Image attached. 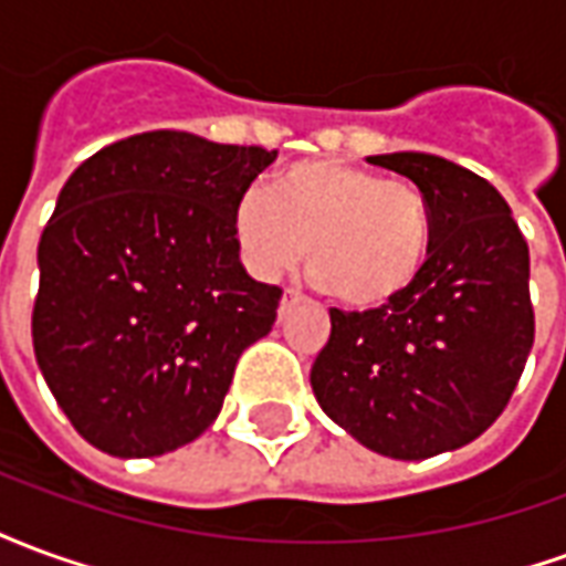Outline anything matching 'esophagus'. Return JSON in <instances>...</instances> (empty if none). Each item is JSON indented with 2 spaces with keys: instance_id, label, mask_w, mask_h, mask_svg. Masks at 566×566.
<instances>
[{
  "instance_id": "obj_1",
  "label": "esophagus",
  "mask_w": 566,
  "mask_h": 566,
  "mask_svg": "<svg viewBox=\"0 0 566 566\" xmlns=\"http://www.w3.org/2000/svg\"><path fill=\"white\" fill-rule=\"evenodd\" d=\"M294 303H300V294H296V291H284L282 306H279V315H284V308L294 306Z\"/></svg>"
}]
</instances>
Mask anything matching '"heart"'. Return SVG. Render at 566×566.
Segmentation results:
<instances>
[{
	"mask_svg": "<svg viewBox=\"0 0 566 566\" xmlns=\"http://www.w3.org/2000/svg\"><path fill=\"white\" fill-rule=\"evenodd\" d=\"M245 270L275 282L308 258L312 279L345 306L373 308L400 296L424 270L433 235L430 202L409 181L339 160H303L245 190L230 211Z\"/></svg>",
	"mask_w": 566,
	"mask_h": 566,
	"instance_id": "obj_1",
	"label": "heart"
}]
</instances>
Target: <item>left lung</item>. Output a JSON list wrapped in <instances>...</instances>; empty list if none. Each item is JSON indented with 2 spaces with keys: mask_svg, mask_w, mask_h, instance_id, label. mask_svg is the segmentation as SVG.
Masks as SVG:
<instances>
[{
  "mask_svg": "<svg viewBox=\"0 0 566 566\" xmlns=\"http://www.w3.org/2000/svg\"><path fill=\"white\" fill-rule=\"evenodd\" d=\"M367 163L424 193L430 254L381 308H331V339L308 379L360 446L424 461L482 437L510 403L534 345L531 254L506 199L470 169L421 150Z\"/></svg>",
  "mask_w": 566,
  "mask_h": 566,
  "instance_id": "obj_1",
  "label": "left lung"
}]
</instances>
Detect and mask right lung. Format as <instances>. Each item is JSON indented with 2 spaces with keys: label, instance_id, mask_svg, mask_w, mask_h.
Listing matches in <instances>:
<instances>
[{
  "label": "right lung",
  "instance_id": "1",
  "mask_svg": "<svg viewBox=\"0 0 566 566\" xmlns=\"http://www.w3.org/2000/svg\"><path fill=\"white\" fill-rule=\"evenodd\" d=\"M279 150L154 129L69 175L39 242L32 345L72 427L154 458L218 418L282 291L239 260L230 211Z\"/></svg>",
  "mask_w": 566,
  "mask_h": 566
}]
</instances>
